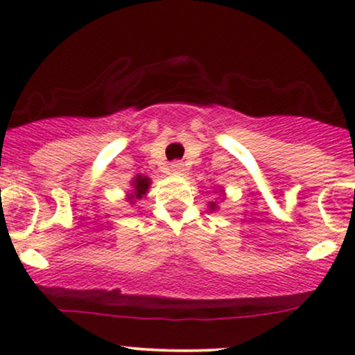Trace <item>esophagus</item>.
Instances as JSON below:
<instances>
[{"label": "esophagus", "instance_id": "34e87169", "mask_svg": "<svg viewBox=\"0 0 355 355\" xmlns=\"http://www.w3.org/2000/svg\"><path fill=\"white\" fill-rule=\"evenodd\" d=\"M170 170H172V173L175 175H182L185 172V165H183L182 162H173V164L170 165Z\"/></svg>", "mask_w": 355, "mask_h": 355}]
</instances>
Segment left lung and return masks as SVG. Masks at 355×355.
Wrapping results in <instances>:
<instances>
[{
    "label": "left lung",
    "instance_id": "obj_1",
    "mask_svg": "<svg viewBox=\"0 0 355 355\" xmlns=\"http://www.w3.org/2000/svg\"><path fill=\"white\" fill-rule=\"evenodd\" d=\"M209 207H210V209H211V210H215V209H217V205H215V203H210V205H209Z\"/></svg>",
    "mask_w": 355,
    "mask_h": 355
}]
</instances>
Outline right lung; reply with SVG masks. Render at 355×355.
<instances>
[{"mask_svg": "<svg viewBox=\"0 0 355 355\" xmlns=\"http://www.w3.org/2000/svg\"><path fill=\"white\" fill-rule=\"evenodd\" d=\"M132 185H133V190L132 193L128 195V200L130 203H135L137 200H140L141 197H145L146 191H148L150 178L144 177V175H137V177L132 180Z\"/></svg>", "mask_w": 355, "mask_h": 355, "instance_id": "1", "label": "right lung"}]
</instances>
